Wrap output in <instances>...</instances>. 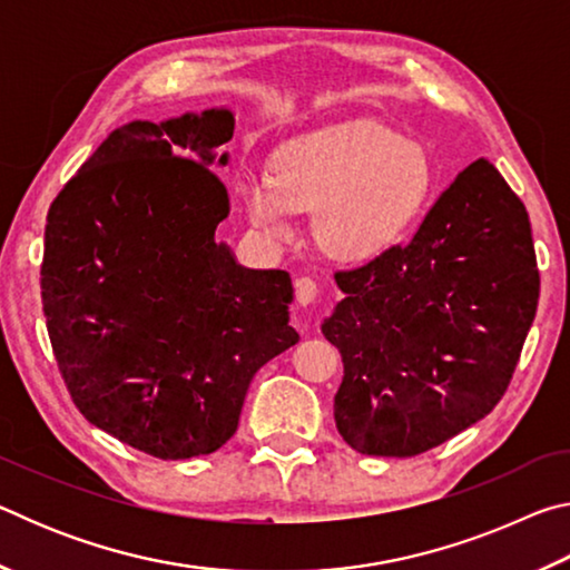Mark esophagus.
Segmentation results:
<instances>
[{"label": "esophagus", "instance_id": "34e87169", "mask_svg": "<svg viewBox=\"0 0 570 570\" xmlns=\"http://www.w3.org/2000/svg\"><path fill=\"white\" fill-rule=\"evenodd\" d=\"M294 288H296V304L298 306H308L316 298V294H320V286H316L308 276L296 278Z\"/></svg>", "mask_w": 570, "mask_h": 570}]
</instances>
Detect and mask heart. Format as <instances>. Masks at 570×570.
<instances>
[{
  "instance_id": "obj_1",
  "label": "heart",
  "mask_w": 570,
  "mask_h": 570,
  "mask_svg": "<svg viewBox=\"0 0 570 570\" xmlns=\"http://www.w3.org/2000/svg\"><path fill=\"white\" fill-rule=\"evenodd\" d=\"M430 188L428 150L372 120L306 135L278 153L274 176L238 183L250 226L266 238L292 236L294 210H316V238L342 262H370L397 244Z\"/></svg>"
}]
</instances>
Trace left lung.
<instances>
[{
	"label": "left lung",
	"mask_w": 570,
	"mask_h": 570,
	"mask_svg": "<svg viewBox=\"0 0 570 570\" xmlns=\"http://www.w3.org/2000/svg\"><path fill=\"white\" fill-rule=\"evenodd\" d=\"M322 334L342 354L334 420L362 455L412 458L503 397L535 320L528 210L493 163L450 183L407 246L334 276Z\"/></svg>",
	"instance_id": "1"
}]
</instances>
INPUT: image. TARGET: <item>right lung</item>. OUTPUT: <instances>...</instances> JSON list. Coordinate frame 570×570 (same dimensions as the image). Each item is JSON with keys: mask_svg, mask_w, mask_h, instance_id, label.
I'll list each match as a JSON object with an SVG mask.
<instances>
[{"mask_svg": "<svg viewBox=\"0 0 570 570\" xmlns=\"http://www.w3.org/2000/svg\"><path fill=\"white\" fill-rule=\"evenodd\" d=\"M234 112L210 108L112 130L52 200L42 308L85 420L160 460L234 438L248 384L298 342L292 276L236 262L214 170Z\"/></svg>", "mask_w": 570, "mask_h": 570, "instance_id": "obj_1", "label": "right lung"}]
</instances>
